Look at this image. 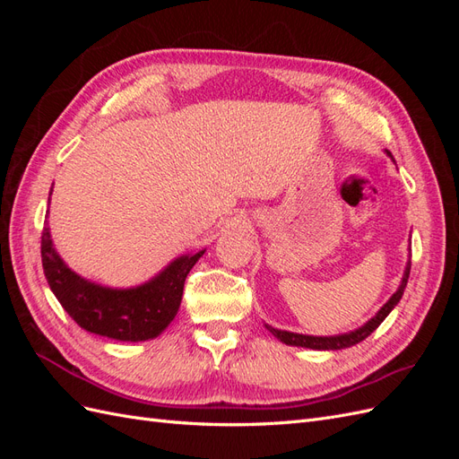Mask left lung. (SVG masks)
<instances>
[{
  "label": "left lung",
  "mask_w": 459,
  "mask_h": 459,
  "mask_svg": "<svg viewBox=\"0 0 459 459\" xmlns=\"http://www.w3.org/2000/svg\"><path fill=\"white\" fill-rule=\"evenodd\" d=\"M386 155L393 159L391 151H386ZM410 251H411V248H410ZM410 268H411V255H408L404 275H402V281H400V285L396 289V293L383 304L381 310L377 314H375L371 319H368V322L362 327H358L354 331L339 333V335H329V337H317V335H302V333L275 329V327H272L268 324H264V325H266V329L272 333L275 339H280L283 344H289V346H302V349H312V351H341V349H349V346H354L358 342H362L366 337H369L371 333L383 324V319L393 312V308L400 302L402 295H404V289L408 285V277H410Z\"/></svg>",
  "instance_id": "left-lung-1"
}]
</instances>
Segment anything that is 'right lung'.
<instances>
[{"label":"right lung","mask_w":459,"mask_h":459,"mask_svg":"<svg viewBox=\"0 0 459 459\" xmlns=\"http://www.w3.org/2000/svg\"><path fill=\"white\" fill-rule=\"evenodd\" d=\"M51 193L53 187L48 203ZM204 251L206 248L174 258L142 285L118 289L90 281L68 268L53 245L48 220L41 231V264L46 280L66 314L82 329L95 335L128 342L155 339L172 324L182 304L186 277Z\"/></svg>","instance_id":"1"}]
</instances>
